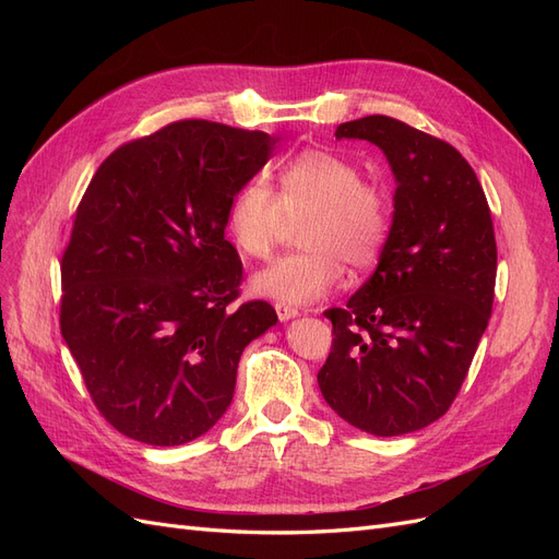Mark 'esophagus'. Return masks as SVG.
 <instances>
[{"mask_svg":"<svg viewBox=\"0 0 559 559\" xmlns=\"http://www.w3.org/2000/svg\"><path fill=\"white\" fill-rule=\"evenodd\" d=\"M275 312H277L280 321H289V319H296V317H298V310L292 308V306H286V302H277Z\"/></svg>","mask_w":559,"mask_h":559,"instance_id":"1","label":"esophagus"}]
</instances>
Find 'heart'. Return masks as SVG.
<instances>
[{
  "label": "heart",
  "instance_id": "b5f03b06",
  "mask_svg": "<svg viewBox=\"0 0 559 559\" xmlns=\"http://www.w3.org/2000/svg\"><path fill=\"white\" fill-rule=\"evenodd\" d=\"M306 222L300 245L251 277V292L286 306L324 298L343 282V259L366 267L378 259L389 230V202L359 167L331 151L308 148L284 163L277 193L263 179H249L233 195L226 228L233 245L251 259L273 251L286 216Z\"/></svg>",
  "mask_w": 559,
  "mask_h": 559
}]
</instances>
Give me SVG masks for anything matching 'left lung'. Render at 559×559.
Masks as SVG:
<instances>
[{
  "label": "left lung",
  "mask_w": 559,
  "mask_h": 559,
  "mask_svg": "<svg viewBox=\"0 0 559 559\" xmlns=\"http://www.w3.org/2000/svg\"><path fill=\"white\" fill-rule=\"evenodd\" d=\"M376 144L396 181L378 267L347 308L324 312L333 345L321 396L373 436L425 429L448 413L492 314L497 242L483 186L443 140L389 116L337 126Z\"/></svg>",
  "instance_id": "obj_1"
}]
</instances>
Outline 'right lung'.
Wrapping results in <instances>:
<instances>
[{
	"mask_svg": "<svg viewBox=\"0 0 559 559\" xmlns=\"http://www.w3.org/2000/svg\"><path fill=\"white\" fill-rule=\"evenodd\" d=\"M280 140L177 121L97 167L62 257L60 331L97 411L170 448L228 411L245 347L277 324L265 300L230 310L242 261L226 238L240 186Z\"/></svg>",
	"mask_w": 559,
	"mask_h": 559,
	"instance_id": "add662e5",
	"label": "right lung"
}]
</instances>
